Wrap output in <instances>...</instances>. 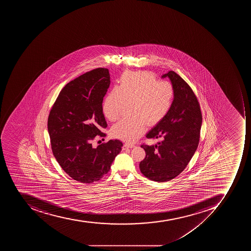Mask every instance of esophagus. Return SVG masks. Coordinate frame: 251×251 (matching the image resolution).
Returning a JSON list of instances; mask_svg holds the SVG:
<instances>
[{"mask_svg": "<svg viewBox=\"0 0 251 251\" xmlns=\"http://www.w3.org/2000/svg\"><path fill=\"white\" fill-rule=\"evenodd\" d=\"M134 147V145L133 144H125L124 145H123V150H126V149H128V148H132Z\"/></svg>", "mask_w": 251, "mask_h": 251, "instance_id": "obj_1", "label": "esophagus"}]
</instances>
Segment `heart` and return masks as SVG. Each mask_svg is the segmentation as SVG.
<instances>
[{
    "label": "heart",
    "instance_id": "1",
    "mask_svg": "<svg viewBox=\"0 0 251 251\" xmlns=\"http://www.w3.org/2000/svg\"><path fill=\"white\" fill-rule=\"evenodd\" d=\"M174 89L169 81H157L153 74L146 71L127 72L122 76L119 87L105 98L103 112L114 122L120 117L124 103H132L131 119L114 125L113 136L126 142H134L148 126L162 122L172 107Z\"/></svg>",
    "mask_w": 251,
    "mask_h": 251
}]
</instances>
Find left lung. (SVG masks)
<instances>
[{"label": "left lung", "instance_id": "obj_1", "mask_svg": "<svg viewBox=\"0 0 251 251\" xmlns=\"http://www.w3.org/2000/svg\"><path fill=\"white\" fill-rule=\"evenodd\" d=\"M166 77L174 89L172 107L146 135L162 140L151 146L141 145L146 157L140 162V172L157 182L172 180L188 166L200 142L202 120L200 103L188 83L173 71L162 76Z\"/></svg>", "mask_w": 251, "mask_h": 251}]
</instances>
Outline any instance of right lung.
Segmentation results:
<instances>
[{
  "label": "right lung",
  "mask_w": 251,
  "mask_h": 251,
  "mask_svg": "<svg viewBox=\"0 0 251 251\" xmlns=\"http://www.w3.org/2000/svg\"><path fill=\"white\" fill-rule=\"evenodd\" d=\"M110 84L107 68L83 74L63 88L48 119L55 159L72 179L84 184L107 174L123 145L119 140L92 145L96 136H106L101 132L107 126L102 103Z\"/></svg>",
  "instance_id": "1"
}]
</instances>
